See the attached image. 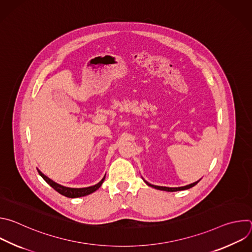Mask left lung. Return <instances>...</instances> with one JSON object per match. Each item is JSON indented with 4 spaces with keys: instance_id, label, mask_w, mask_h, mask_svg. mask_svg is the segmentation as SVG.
Returning a JSON list of instances; mask_svg holds the SVG:
<instances>
[{
    "instance_id": "1",
    "label": "left lung",
    "mask_w": 252,
    "mask_h": 252,
    "mask_svg": "<svg viewBox=\"0 0 252 252\" xmlns=\"http://www.w3.org/2000/svg\"><path fill=\"white\" fill-rule=\"evenodd\" d=\"M143 179V178H142ZM201 179V178H200ZM199 179V181H200ZM143 181H145V179H143ZM199 181H197V182H195V183H193V184H190V185H189V186H186V187H179V188H166V187H159V186H155V185H152V184H149L148 182H146L145 181V183L149 186V187H152V188H154V189H159V190H164V191H179V190H186V189H190V188H192V187H194L195 185H197L198 184V182Z\"/></svg>"
}]
</instances>
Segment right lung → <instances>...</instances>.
<instances>
[{"label": "right lung", "instance_id": "1", "mask_svg": "<svg viewBox=\"0 0 252 252\" xmlns=\"http://www.w3.org/2000/svg\"><path fill=\"white\" fill-rule=\"evenodd\" d=\"M40 175L45 179L46 183L49 184L55 190H57L59 193H61L62 195H64L66 197H69V198H76V197H82V196H86V195H89L93 192H94L95 190H97L100 186L102 185L104 178H105V175L103 176V178L101 179V181L94 185V186H92V187H88V188H82V189H74V188H67V187H63L62 185H59L57 183H55L54 181H52V179L50 177H48L47 175H45L40 169H38Z\"/></svg>", "mask_w": 252, "mask_h": 252}]
</instances>
